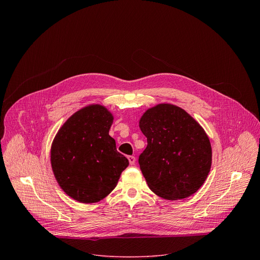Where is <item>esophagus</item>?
Listing matches in <instances>:
<instances>
[{"label":"esophagus","mask_w":260,"mask_h":260,"mask_svg":"<svg viewBox=\"0 0 260 260\" xmlns=\"http://www.w3.org/2000/svg\"><path fill=\"white\" fill-rule=\"evenodd\" d=\"M128 161H129L131 165H135V162H136V157L133 156V155L128 156Z\"/></svg>","instance_id":"34e87169"}]
</instances>
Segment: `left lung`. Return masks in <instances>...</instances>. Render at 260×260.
Masks as SVG:
<instances>
[{
  "mask_svg": "<svg viewBox=\"0 0 260 260\" xmlns=\"http://www.w3.org/2000/svg\"><path fill=\"white\" fill-rule=\"evenodd\" d=\"M147 138L139 156L149 188L166 200H182L196 193L211 169L212 148L203 127L183 109L159 104L140 120Z\"/></svg>",
  "mask_w": 260,
  "mask_h": 260,
  "instance_id": "1",
  "label": "left lung"
}]
</instances>
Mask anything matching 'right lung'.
<instances>
[{"label": "right lung", "mask_w": 260, "mask_h": 260, "mask_svg": "<svg viewBox=\"0 0 260 260\" xmlns=\"http://www.w3.org/2000/svg\"><path fill=\"white\" fill-rule=\"evenodd\" d=\"M113 116L100 105L73 114L60 127L51 147V167L62 190L84 204L106 198L117 185L128 159L109 136Z\"/></svg>", "instance_id": "add662e5"}]
</instances>
